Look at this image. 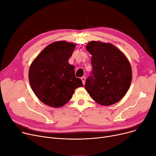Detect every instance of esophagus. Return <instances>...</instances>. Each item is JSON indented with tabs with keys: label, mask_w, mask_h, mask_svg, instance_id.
Instances as JSON below:
<instances>
[{
	"label": "esophagus",
	"mask_w": 156,
	"mask_h": 156,
	"mask_svg": "<svg viewBox=\"0 0 156 156\" xmlns=\"http://www.w3.org/2000/svg\"><path fill=\"white\" fill-rule=\"evenodd\" d=\"M81 80H82V83H83V84L84 85V84H85V81H86V77H81Z\"/></svg>",
	"instance_id": "34e87169"
}]
</instances>
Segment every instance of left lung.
I'll return each mask as SVG.
<instances>
[{"mask_svg":"<svg viewBox=\"0 0 156 156\" xmlns=\"http://www.w3.org/2000/svg\"><path fill=\"white\" fill-rule=\"evenodd\" d=\"M92 55L93 76L85 88L95 101L110 106L120 101L129 90L132 79L130 63L125 54L109 43L92 41L86 46Z\"/></svg>","mask_w":156,"mask_h":156,"instance_id":"left-lung-1","label":"left lung"}]
</instances>
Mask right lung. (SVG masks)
<instances>
[{
	"label": "right lung",
	"mask_w": 156,
	"mask_h": 156,
	"mask_svg": "<svg viewBox=\"0 0 156 156\" xmlns=\"http://www.w3.org/2000/svg\"><path fill=\"white\" fill-rule=\"evenodd\" d=\"M76 47L74 43L55 41L31 63L30 84L36 97L44 105L62 107L71 99L76 88L83 86L82 80L76 77L74 66L68 62Z\"/></svg>",
	"instance_id": "right-lung-1"
}]
</instances>
